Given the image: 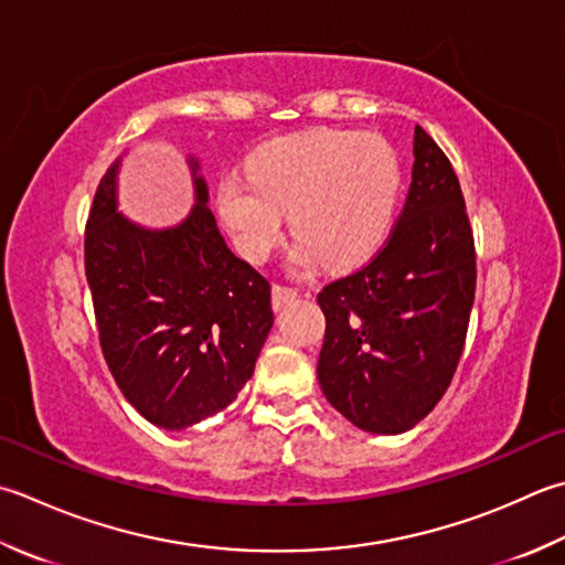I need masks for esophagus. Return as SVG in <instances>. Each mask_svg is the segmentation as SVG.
<instances>
[{
  "instance_id": "obj_1",
  "label": "esophagus",
  "mask_w": 565,
  "mask_h": 565,
  "mask_svg": "<svg viewBox=\"0 0 565 565\" xmlns=\"http://www.w3.org/2000/svg\"><path fill=\"white\" fill-rule=\"evenodd\" d=\"M296 296H298V291L291 289V286L274 284L271 286V306H274V311H279V308H284L286 303H291Z\"/></svg>"
}]
</instances>
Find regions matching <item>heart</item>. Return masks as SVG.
<instances>
[{"mask_svg": "<svg viewBox=\"0 0 565 565\" xmlns=\"http://www.w3.org/2000/svg\"><path fill=\"white\" fill-rule=\"evenodd\" d=\"M399 195V153L382 135L308 129L259 147L249 175L225 173L215 205L242 257H267L289 213L298 239L294 259L342 269L382 245Z\"/></svg>", "mask_w": 565, "mask_h": 565, "instance_id": "heart-1", "label": "heart"}]
</instances>
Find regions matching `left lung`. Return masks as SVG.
I'll list each match as a JSON object with an SVG mask.
<instances>
[{
  "label": "left lung",
  "mask_w": 565,
  "mask_h": 565,
  "mask_svg": "<svg viewBox=\"0 0 565 565\" xmlns=\"http://www.w3.org/2000/svg\"><path fill=\"white\" fill-rule=\"evenodd\" d=\"M475 239L444 149L414 129L412 185L374 257L318 294L326 340L318 382L370 434H404L434 412L466 345Z\"/></svg>",
  "instance_id": "1"
}]
</instances>
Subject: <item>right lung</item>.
Returning a JSON list of instances; mask_svg holds the SVG:
<instances>
[{
  "label": "right lung",
  "instance_id": "right-lung-1",
  "mask_svg": "<svg viewBox=\"0 0 565 565\" xmlns=\"http://www.w3.org/2000/svg\"><path fill=\"white\" fill-rule=\"evenodd\" d=\"M188 163L195 205L181 225L147 230L119 213V161L99 181L85 225L105 362L125 399L166 430L235 402L274 326L269 281L225 245L198 161Z\"/></svg>",
  "mask_w": 565,
  "mask_h": 565
}]
</instances>
